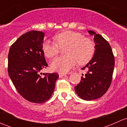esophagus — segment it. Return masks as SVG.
<instances>
[{
	"mask_svg": "<svg viewBox=\"0 0 127 127\" xmlns=\"http://www.w3.org/2000/svg\"><path fill=\"white\" fill-rule=\"evenodd\" d=\"M66 74L65 73H63V72H59V77H62L65 76Z\"/></svg>",
	"mask_w": 127,
	"mask_h": 127,
	"instance_id": "1",
	"label": "esophagus"
}]
</instances>
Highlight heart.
Returning <instances> with one entry per match:
<instances>
[{
  "mask_svg": "<svg viewBox=\"0 0 127 127\" xmlns=\"http://www.w3.org/2000/svg\"><path fill=\"white\" fill-rule=\"evenodd\" d=\"M55 42L46 41L42 44V51L47 58H52L59 53L60 48H65L66 56L55 58L51 63L53 70L66 72L75 66L88 63L94 56L95 44L92 39L83 36L80 33L65 31L54 36Z\"/></svg>",
  "mask_w": 127,
  "mask_h": 127,
  "instance_id": "obj_1",
  "label": "heart"
}]
</instances>
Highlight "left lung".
<instances>
[{"label": "left lung", "instance_id": "left-lung-1", "mask_svg": "<svg viewBox=\"0 0 127 127\" xmlns=\"http://www.w3.org/2000/svg\"><path fill=\"white\" fill-rule=\"evenodd\" d=\"M88 32L94 36V55L82 68L87 70V72L82 77V80L74 89L80 98L90 101L101 97L110 86L115 58L109 43L101 35L92 31H88Z\"/></svg>", "mask_w": 127, "mask_h": 127}]
</instances>
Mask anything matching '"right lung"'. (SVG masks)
<instances>
[{"label":"right lung","instance_id":"1","mask_svg":"<svg viewBox=\"0 0 127 127\" xmlns=\"http://www.w3.org/2000/svg\"><path fill=\"white\" fill-rule=\"evenodd\" d=\"M44 33L32 31L22 35L11 46L8 54V74L20 95L33 103H43L53 93L59 78L55 73L41 71L48 66L42 51Z\"/></svg>","mask_w":127,"mask_h":127}]
</instances>
